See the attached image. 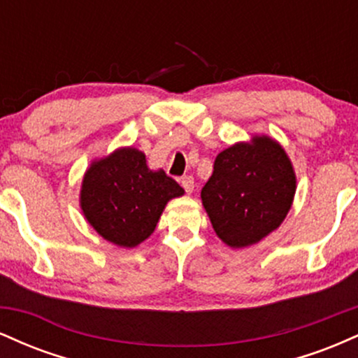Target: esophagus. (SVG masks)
I'll return each instance as SVG.
<instances>
[{
    "label": "esophagus",
    "mask_w": 358,
    "mask_h": 358,
    "mask_svg": "<svg viewBox=\"0 0 358 358\" xmlns=\"http://www.w3.org/2000/svg\"><path fill=\"white\" fill-rule=\"evenodd\" d=\"M182 187L185 188V192L187 193H192L193 188H195V180H193V176H183Z\"/></svg>",
    "instance_id": "obj_1"
}]
</instances>
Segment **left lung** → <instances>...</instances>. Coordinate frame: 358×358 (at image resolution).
I'll return each instance as SVG.
<instances>
[{
  "instance_id": "left-lung-1",
  "label": "left lung",
  "mask_w": 358,
  "mask_h": 358,
  "mask_svg": "<svg viewBox=\"0 0 358 358\" xmlns=\"http://www.w3.org/2000/svg\"><path fill=\"white\" fill-rule=\"evenodd\" d=\"M296 173L274 138L254 134L217 155L202 203L219 239L244 249L274 232L293 205Z\"/></svg>"
}]
</instances>
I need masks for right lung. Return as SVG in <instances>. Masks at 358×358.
Segmentation results:
<instances>
[{
	"mask_svg": "<svg viewBox=\"0 0 358 358\" xmlns=\"http://www.w3.org/2000/svg\"><path fill=\"white\" fill-rule=\"evenodd\" d=\"M183 193L165 170L148 166L143 151L124 146L90 163L79 202L85 220L102 239L131 249L155 232L166 203Z\"/></svg>",
	"mask_w": 358,
	"mask_h": 358,
	"instance_id": "add662e5",
	"label": "right lung"
}]
</instances>
